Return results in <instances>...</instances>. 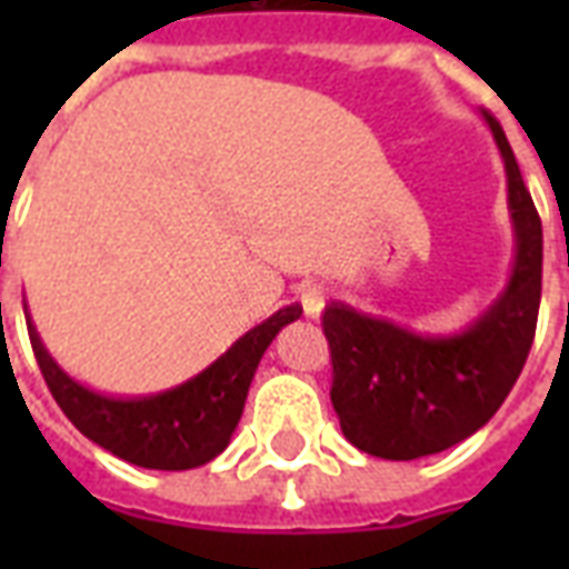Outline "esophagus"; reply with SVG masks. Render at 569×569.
I'll return each mask as SVG.
<instances>
[{
    "instance_id": "esophagus-1",
    "label": "esophagus",
    "mask_w": 569,
    "mask_h": 569,
    "mask_svg": "<svg viewBox=\"0 0 569 569\" xmlns=\"http://www.w3.org/2000/svg\"><path fill=\"white\" fill-rule=\"evenodd\" d=\"M301 308H305L308 317H320L322 308H326V289L322 286H308L301 292Z\"/></svg>"
}]
</instances>
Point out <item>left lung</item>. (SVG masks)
Wrapping results in <instances>:
<instances>
[{
	"label": "left lung",
	"mask_w": 569,
	"mask_h": 569,
	"mask_svg": "<svg viewBox=\"0 0 569 569\" xmlns=\"http://www.w3.org/2000/svg\"><path fill=\"white\" fill-rule=\"evenodd\" d=\"M506 163L515 264L502 296L466 332L429 338L347 305L322 310L341 432L383 460H418L488 423L525 369L542 296V222L500 121L481 112Z\"/></svg>",
	"instance_id": "left-lung-1"
}]
</instances>
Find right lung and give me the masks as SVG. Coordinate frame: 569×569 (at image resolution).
<instances>
[{
    "instance_id": "right-lung-1",
    "label": "right lung",
    "mask_w": 569,
    "mask_h": 569,
    "mask_svg": "<svg viewBox=\"0 0 569 569\" xmlns=\"http://www.w3.org/2000/svg\"><path fill=\"white\" fill-rule=\"evenodd\" d=\"M298 317H301L298 305L277 310L261 326L237 338L210 369H203L191 381L179 383L167 393L142 396V399H112L76 383L48 357L42 338L36 335L30 320L27 329L48 390L79 432L128 463L179 472V469L210 463L212 457H219L228 448L237 420L243 415V402L252 375L259 369L261 353L286 322Z\"/></svg>"
}]
</instances>
